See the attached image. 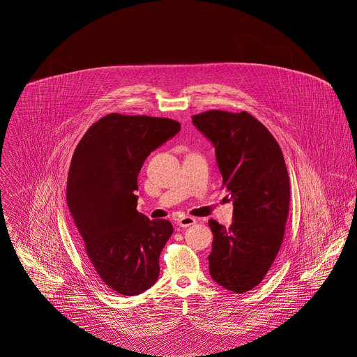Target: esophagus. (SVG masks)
Returning a JSON list of instances; mask_svg holds the SVG:
<instances>
[{
	"mask_svg": "<svg viewBox=\"0 0 357 357\" xmlns=\"http://www.w3.org/2000/svg\"><path fill=\"white\" fill-rule=\"evenodd\" d=\"M195 222H197L195 221V218L186 215V217H181V218H178L176 223H178V226H179V227H188V226H192Z\"/></svg>",
	"mask_w": 357,
	"mask_h": 357,
	"instance_id": "1",
	"label": "esophagus"
}]
</instances>
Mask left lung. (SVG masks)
<instances>
[{"label":"left lung","mask_w":357,"mask_h":357,"mask_svg":"<svg viewBox=\"0 0 357 357\" xmlns=\"http://www.w3.org/2000/svg\"><path fill=\"white\" fill-rule=\"evenodd\" d=\"M214 146L222 188L233 202L229 227L214 220L211 278L234 293L257 287L278 253L288 220L290 187L282 151L255 116L213 109L191 116Z\"/></svg>","instance_id":"8db88e82"}]
</instances>
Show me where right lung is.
<instances>
[{"mask_svg":"<svg viewBox=\"0 0 357 357\" xmlns=\"http://www.w3.org/2000/svg\"><path fill=\"white\" fill-rule=\"evenodd\" d=\"M179 131L175 120L109 114L88 128L72 156L69 210L91 266L123 296L143 293L159 277V255L174 229L136 210L137 174Z\"/></svg>","mask_w":357,"mask_h":357,"instance_id":"obj_1","label":"right lung"}]
</instances>
